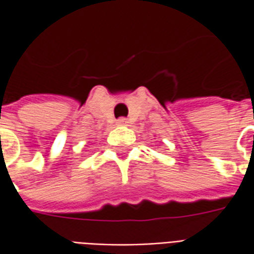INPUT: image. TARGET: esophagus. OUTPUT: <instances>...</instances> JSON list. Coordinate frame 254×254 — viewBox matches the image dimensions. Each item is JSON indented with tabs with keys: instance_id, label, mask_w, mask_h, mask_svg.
Instances as JSON below:
<instances>
[{
	"instance_id": "34e87169",
	"label": "esophagus",
	"mask_w": 254,
	"mask_h": 254,
	"mask_svg": "<svg viewBox=\"0 0 254 254\" xmlns=\"http://www.w3.org/2000/svg\"><path fill=\"white\" fill-rule=\"evenodd\" d=\"M118 125H127L129 124V120L125 118V117H121V118H118Z\"/></svg>"
}]
</instances>
